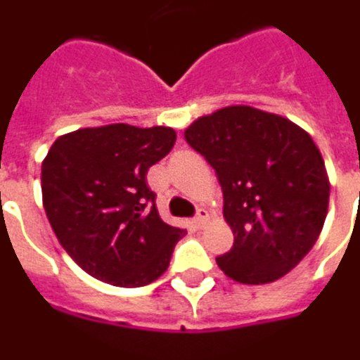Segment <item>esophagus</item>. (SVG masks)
<instances>
[{
    "label": "esophagus",
    "instance_id": "34e87169",
    "mask_svg": "<svg viewBox=\"0 0 360 360\" xmlns=\"http://www.w3.org/2000/svg\"><path fill=\"white\" fill-rule=\"evenodd\" d=\"M206 218H208V212H206L205 208H198L197 214L193 218V226H195V228H202L206 222Z\"/></svg>",
    "mask_w": 360,
    "mask_h": 360
}]
</instances>
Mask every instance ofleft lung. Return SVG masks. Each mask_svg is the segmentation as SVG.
<instances>
[{
  "label": "left lung",
  "mask_w": 360,
  "mask_h": 360,
  "mask_svg": "<svg viewBox=\"0 0 360 360\" xmlns=\"http://www.w3.org/2000/svg\"><path fill=\"white\" fill-rule=\"evenodd\" d=\"M187 144L214 167L224 193V218L233 245L216 257L243 285L286 275L314 248L329 202L320 150L308 132L278 115L226 107L195 120Z\"/></svg>",
  "instance_id": "8db88e82"
}]
</instances>
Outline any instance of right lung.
<instances>
[{
    "label": "right lung",
    "mask_w": 360,
    "mask_h": 360,
    "mask_svg": "<svg viewBox=\"0 0 360 360\" xmlns=\"http://www.w3.org/2000/svg\"><path fill=\"white\" fill-rule=\"evenodd\" d=\"M175 140L173 128L107 124L52 144L42 162V202L58 241L85 273L136 288L167 271L185 230L160 218L146 173Z\"/></svg>",
    "instance_id": "right-lung-1"
}]
</instances>
